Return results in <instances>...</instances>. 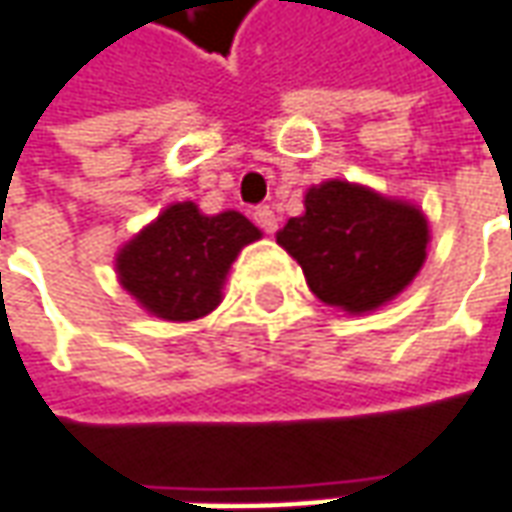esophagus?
Listing matches in <instances>:
<instances>
[{"label":"esophagus","mask_w":512,"mask_h":512,"mask_svg":"<svg viewBox=\"0 0 512 512\" xmlns=\"http://www.w3.org/2000/svg\"><path fill=\"white\" fill-rule=\"evenodd\" d=\"M255 223L263 229V232H266V235H274V229H277V215H274L269 206H257Z\"/></svg>","instance_id":"esophagus-1"}]
</instances>
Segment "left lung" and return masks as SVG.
<instances>
[{
  "instance_id": "left-lung-1",
  "label": "left lung",
  "mask_w": 512,
  "mask_h": 512,
  "mask_svg": "<svg viewBox=\"0 0 512 512\" xmlns=\"http://www.w3.org/2000/svg\"><path fill=\"white\" fill-rule=\"evenodd\" d=\"M306 212L289 218L277 243L331 309L371 314L414 283L425 266L431 226L411 201L331 178L306 192Z\"/></svg>"
}]
</instances>
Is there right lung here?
Listing matches in <instances>:
<instances>
[{
    "label": "right lung",
    "instance_id": "right-lung-1",
    "mask_svg": "<svg viewBox=\"0 0 512 512\" xmlns=\"http://www.w3.org/2000/svg\"><path fill=\"white\" fill-rule=\"evenodd\" d=\"M263 238L246 215H203L198 203H169L115 255V274L141 309L169 323L201 320L223 300V283L243 246Z\"/></svg>",
    "mask_w": 512,
    "mask_h": 512
}]
</instances>
